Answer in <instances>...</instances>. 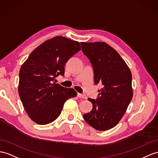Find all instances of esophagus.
I'll return each instance as SVG.
<instances>
[{
    "label": "esophagus",
    "instance_id": "1",
    "mask_svg": "<svg viewBox=\"0 0 158 158\" xmlns=\"http://www.w3.org/2000/svg\"><path fill=\"white\" fill-rule=\"evenodd\" d=\"M78 98H84V99H86V96L85 94H80V93H78Z\"/></svg>",
    "mask_w": 158,
    "mask_h": 158
}]
</instances>
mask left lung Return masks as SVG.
I'll use <instances>...</instances> for the list:
<instances>
[{
  "label": "left lung",
  "mask_w": 158,
  "mask_h": 158,
  "mask_svg": "<svg viewBox=\"0 0 158 158\" xmlns=\"http://www.w3.org/2000/svg\"><path fill=\"white\" fill-rule=\"evenodd\" d=\"M80 44L93 68L94 84L103 85L97 99H88L92 109L83 117L95 129L109 130L120 121L133 98L131 72L118 53L105 42Z\"/></svg>",
  "instance_id": "obj_1"
}]
</instances>
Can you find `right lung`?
<instances>
[{
	"label": "right lung",
	"instance_id": "add662e5",
	"mask_svg": "<svg viewBox=\"0 0 158 158\" xmlns=\"http://www.w3.org/2000/svg\"><path fill=\"white\" fill-rule=\"evenodd\" d=\"M81 49L78 41L57 36L44 42L31 53L19 72V94L29 117L46 125L59 117L65 102L75 97L73 88L53 82L64 76L68 60Z\"/></svg>",
	"mask_w": 158,
	"mask_h": 158
}]
</instances>
